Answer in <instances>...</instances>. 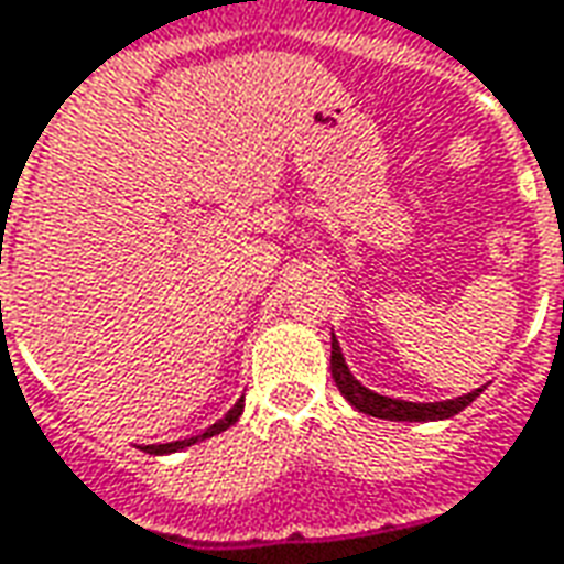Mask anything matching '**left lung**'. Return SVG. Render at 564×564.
I'll list each match as a JSON object with an SVG mask.
<instances>
[{
    "label": "left lung",
    "instance_id": "obj_1",
    "mask_svg": "<svg viewBox=\"0 0 564 564\" xmlns=\"http://www.w3.org/2000/svg\"><path fill=\"white\" fill-rule=\"evenodd\" d=\"M330 348V370L336 389L343 392V398H346L355 411L367 413V416H377V420H392V423H435V420H451V416H457L463 408H469L475 398L485 392V386H481V389H473V392L459 394V398H447V401H401V398H389V394H379L373 389H367V386H361L358 379L351 377L336 336H333Z\"/></svg>",
    "mask_w": 564,
    "mask_h": 564
}]
</instances>
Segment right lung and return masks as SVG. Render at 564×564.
<instances>
[{"mask_svg":"<svg viewBox=\"0 0 564 564\" xmlns=\"http://www.w3.org/2000/svg\"><path fill=\"white\" fill-rule=\"evenodd\" d=\"M240 413H243V398L234 404L231 411L225 413L218 423H213V426L206 429V432H200V435H191V438H182V442H166V444H144L141 451H148V454H178V451H185V447H191V444H197V442H206V438H213V435H218V432H225L228 426H234L237 420H240Z\"/></svg>","mask_w":564,"mask_h":564,"instance_id":"obj_1","label":"right lung"}]
</instances>
